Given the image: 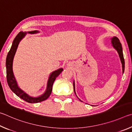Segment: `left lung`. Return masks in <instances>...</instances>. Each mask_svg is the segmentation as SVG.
Returning <instances> with one entry per match:
<instances>
[{"instance_id": "left-lung-1", "label": "left lung", "mask_w": 132, "mask_h": 132, "mask_svg": "<svg viewBox=\"0 0 132 132\" xmlns=\"http://www.w3.org/2000/svg\"><path fill=\"white\" fill-rule=\"evenodd\" d=\"M112 41V45L113 46L115 49L117 50L118 53L119 55L120 59H121V61L122 64V70H123V73L124 72V70H125V60L123 58V52H122V45L121 42H119V39L117 38V37H113V38L111 39ZM73 90H74L75 92V85H74V83H73Z\"/></svg>"}]
</instances>
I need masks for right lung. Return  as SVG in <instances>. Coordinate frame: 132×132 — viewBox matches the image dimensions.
<instances>
[{
	"label": "right lung",
	"mask_w": 132,
	"mask_h": 132,
	"mask_svg": "<svg viewBox=\"0 0 132 132\" xmlns=\"http://www.w3.org/2000/svg\"><path fill=\"white\" fill-rule=\"evenodd\" d=\"M38 31H34L29 32L28 33L30 34H35L37 33ZM25 34L22 32H20L18 33L15 39H14L13 42L11 46L10 51H9L6 57V77H7V81L9 86L10 87V89L16 95L19 97L22 100L27 101V103H37L41 102V101H45L46 99L48 98V97L50 96V94L52 93L53 85L54 84L56 78L59 76L61 72L63 71L62 68H60L59 70L54 71V72L51 73L50 75L49 79L48 80L47 85V89L45 92V93L42 95L38 97H31L29 96L25 92H23L21 89H20L18 87L17 82H16L14 76L13 74V61L14 56L15 53L17 50L18 44H19L20 40L24 38L25 35Z\"/></svg>",
	"instance_id": "right-lung-1"
}]
</instances>
